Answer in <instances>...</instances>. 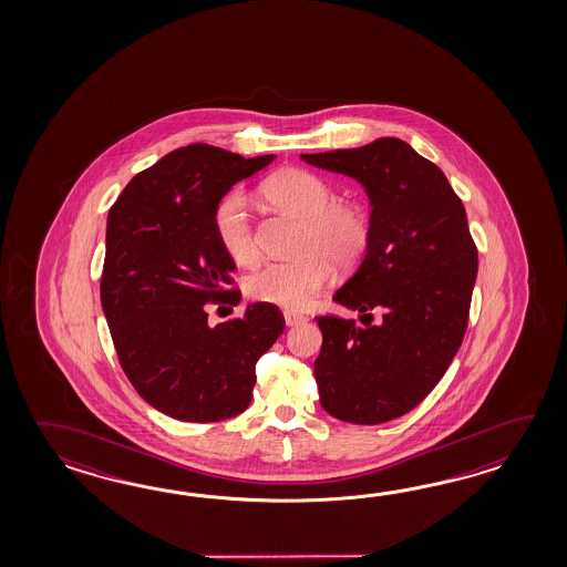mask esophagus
I'll return each mask as SVG.
<instances>
[{
  "instance_id": "34e87169",
  "label": "esophagus",
  "mask_w": 567,
  "mask_h": 567,
  "mask_svg": "<svg viewBox=\"0 0 567 567\" xmlns=\"http://www.w3.org/2000/svg\"><path fill=\"white\" fill-rule=\"evenodd\" d=\"M284 316H286V324L288 326H298L308 320L306 316H301V313L298 312H286Z\"/></svg>"
}]
</instances>
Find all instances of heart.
Returning a JSON list of instances; mask_svg holds the SVG:
<instances>
[{"label":"heart","instance_id":"heart-1","mask_svg":"<svg viewBox=\"0 0 567 567\" xmlns=\"http://www.w3.org/2000/svg\"><path fill=\"white\" fill-rule=\"evenodd\" d=\"M261 190L274 205L303 218L296 249L301 255L259 267L245 281V289L254 300L300 310L328 284L332 264L338 269H350L361 261L371 243V218L359 203H334V188L308 169L276 172L261 184ZM213 227L230 261L254 266L259 249L245 193L235 188L218 200Z\"/></svg>","mask_w":567,"mask_h":567}]
</instances>
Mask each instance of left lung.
I'll list each match as a JSON object with an SVG mask.
<instances>
[{
  "mask_svg": "<svg viewBox=\"0 0 567 567\" xmlns=\"http://www.w3.org/2000/svg\"><path fill=\"white\" fill-rule=\"evenodd\" d=\"M301 159L357 178L373 206L367 255L334 293L364 326L316 316L320 403L342 422H391L432 393L466 334L478 274L466 210L444 172L403 140Z\"/></svg>",
  "mask_w": 567,
  "mask_h": 567,
  "instance_id": "1",
  "label": "left lung"
}]
</instances>
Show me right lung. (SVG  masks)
Wrapping results in <instances>:
<instances>
[{"instance_id":"right-lung-1","label":"right lung","mask_w":567,"mask_h":567,"mask_svg":"<svg viewBox=\"0 0 567 567\" xmlns=\"http://www.w3.org/2000/svg\"><path fill=\"white\" fill-rule=\"evenodd\" d=\"M276 156L190 144L135 174L107 217L101 306L121 369L152 408L181 422L229 420L254 398L255 362L286 328L257 301L213 326L208 306L241 301L213 213L230 186Z\"/></svg>"}]
</instances>
